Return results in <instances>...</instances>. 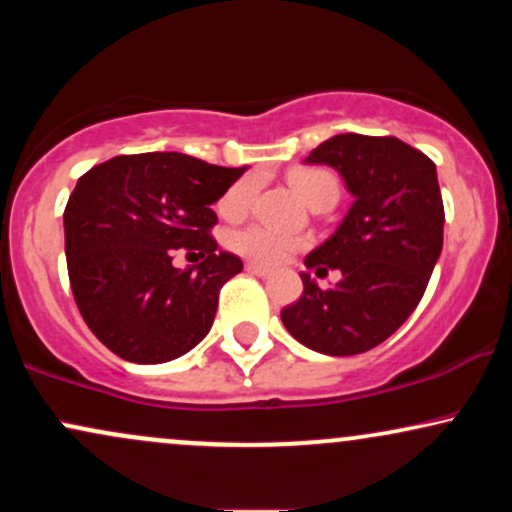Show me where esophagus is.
Masks as SVG:
<instances>
[{
  "label": "esophagus",
  "instance_id": "esophagus-1",
  "mask_svg": "<svg viewBox=\"0 0 512 512\" xmlns=\"http://www.w3.org/2000/svg\"><path fill=\"white\" fill-rule=\"evenodd\" d=\"M245 269H248V272L255 274V276H272V269L262 267V264H257V262H248V264H245Z\"/></svg>",
  "mask_w": 512,
  "mask_h": 512
}]
</instances>
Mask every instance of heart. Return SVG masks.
<instances>
[{
  "label": "heart",
  "instance_id": "b5f03b06",
  "mask_svg": "<svg viewBox=\"0 0 512 512\" xmlns=\"http://www.w3.org/2000/svg\"><path fill=\"white\" fill-rule=\"evenodd\" d=\"M289 185L293 187L303 202H310L322 192H337V178L327 170L320 168H298L289 175ZM257 180L248 175L233 182L223 197L219 199V211L226 219H240L250 209L252 197H255ZM308 245V238L301 233L281 231V228L267 226V223H252V226L240 228L231 236V248L238 255L248 257L260 264H281L293 252Z\"/></svg>",
  "mask_w": 512,
  "mask_h": 512
}]
</instances>
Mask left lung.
<instances>
[{"instance_id":"1","label":"left lung","mask_w":512,"mask_h":512,"mask_svg":"<svg viewBox=\"0 0 512 512\" xmlns=\"http://www.w3.org/2000/svg\"><path fill=\"white\" fill-rule=\"evenodd\" d=\"M305 163L337 170L354 202L305 257L317 276L339 269L342 279L320 289L303 272V296L281 310V322L317 354H363L414 313L443 250L436 163L397 137L354 132L322 142Z\"/></svg>"}]
</instances>
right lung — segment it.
Instances as JSON below:
<instances>
[{"label":"right lung","instance_id":"add662e5","mask_svg":"<svg viewBox=\"0 0 512 512\" xmlns=\"http://www.w3.org/2000/svg\"><path fill=\"white\" fill-rule=\"evenodd\" d=\"M245 170L151 151L81 175L64 209L69 284L86 325L113 354L166 363L207 337L221 286L243 272L240 257L209 236L211 204ZM175 249L205 260L178 270Z\"/></svg>","mask_w":512,"mask_h":512}]
</instances>
